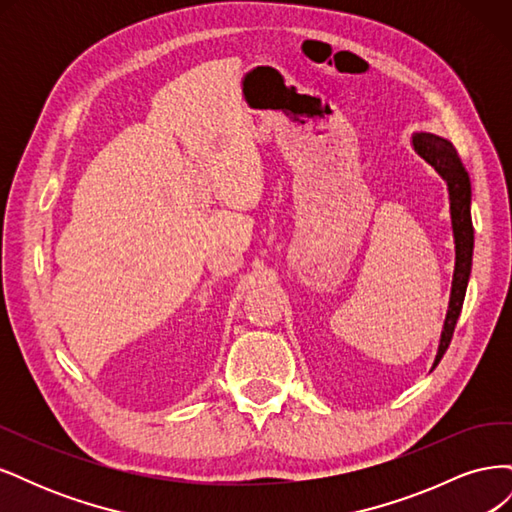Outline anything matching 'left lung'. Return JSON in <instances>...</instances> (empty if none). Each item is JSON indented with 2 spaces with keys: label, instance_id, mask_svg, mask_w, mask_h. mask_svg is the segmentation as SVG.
Masks as SVG:
<instances>
[{
  "label": "left lung",
  "instance_id": "1",
  "mask_svg": "<svg viewBox=\"0 0 512 512\" xmlns=\"http://www.w3.org/2000/svg\"><path fill=\"white\" fill-rule=\"evenodd\" d=\"M412 145L418 156L436 168V173L446 181L448 200H451L453 237H455V271H453V284H451V299H448V309H446L444 327L440 333L436 359H433V365H431V369H436V365L442 361V356L453 339V331L461 314L463 299H466V288H468L470 271H472V252H474V226H472V215H470L472 185H470L468 170L461 164L451 141H446V138L429 134V132H414Z\"/></svg>",
  "mask_w": 512,
  "mask_h": 512
}]
</instances>
